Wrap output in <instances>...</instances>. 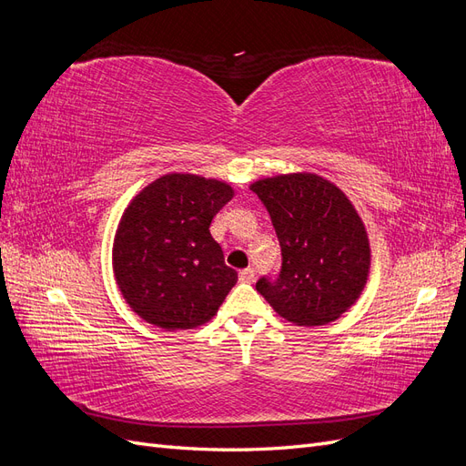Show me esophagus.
I'll return each mask as SVG.
<instances>
[{
    "label": "esophagus",
    "instance_id": "esophagus-1",
    "mask_svg": "<svg viewBox=\"0 0 466 466\" xmlns=\"http://www.w3.org/2000/svg\"><path fill=\"white\" fill-rule=\"evenodd\" d=\"M238 279H241L243 284H252V281H255V270H252V268H245V270L238 272Z\"/></svg>",
    "mask_w": 466,
    "mask_h": 466
}]
</instances>
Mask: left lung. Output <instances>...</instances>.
<instances>
[{"mask_svg":"<svg viewBox=\"0 0 466 466\" xmlns=\"http://www.w3.org/2000/svg\"><path fill=\"white\" fill-rule=\"evenodd\" d=\"M281 247L276 281L257 291L295 327H322L361 298L371 270V245L356 206L334 182L315 173L264 177L250 185Z\"/></svg>","mask_w":466,"mask_h":466,"instance_id":"1","label":"left lung"}]
</instances>
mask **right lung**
Returning <instances> with one entry per match:
<instances>
[{
    "label": "right lung",
    "mask_w": 466,
    "mask_h": 466,
    "mask_svg": "<svg viewBox=\"0 0 466 466\" xmlns=\"http://www.w3.org/2000/svg\"><path fill=\"white\" fill-rule=\"evenodd\" d=\"M219 178L168 173L126 206L112 243V272L132 311L157 329H198L218 315L237 284L209 233L233 198Z\"/></svg>",
    "instance_id": "add662e5"
}]
</instances>
